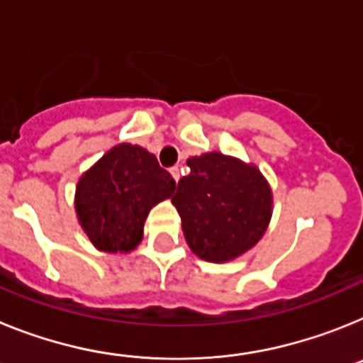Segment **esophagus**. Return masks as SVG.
<instances>
[{
  "mask_svg": "<svg viewBox=\"0 0 363 363\" xmlns=\"http://www.w3.org/2000/svg\"><path fill=\"white\" fill-rule=\"evenodd\" d=\"M169 172H172V175H173V179H175V182H179V179H181V168H179V166H173V168L169 169Z\"/></svg>",
  "mask_w": 363,
  "mask_h": 363,
  "instance_id": "1",
  "label": "esophagus"
}]
</instances>
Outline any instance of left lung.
<instances>
[{
  "mask_svg": "<svg viewBox=\"0 0 363 363\" xmlns=\"http://www.w3.org/2000/svg\"><path fill=\"white\" fill-rule=\"evenodd\" d=\"M172 203L186 242L201 259L223 263L252 248L269 226L272 191L256 166L223 153L188 159Z\"/></svg>",
  "mask_w": 363,
  "mask_h": 363,
  "instance_id": "left-lung-1",
  "label": "left lung"
}]
</instances>
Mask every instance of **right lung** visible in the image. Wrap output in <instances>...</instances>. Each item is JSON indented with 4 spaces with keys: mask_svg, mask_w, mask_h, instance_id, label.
I'll return each instance as SVG.
<instances>
[{
    "mask_svg": "<svg viewBox=\"0 0 363 363\" xmlns=\"http://www.w3.org/2000/svg\"><path fill=\"white\" fill-rule=\"evenodd\" d=\"M175 181L144 147L118 144L77 186L78 220L94 247L129 252L143 239L144 220L157 203L172 197Z\"/></svg>",
    "mask_w": 363,
    "mask_h": 363,
    "instance_id": "1",
    "label": "right lung"
}]
</instances>
